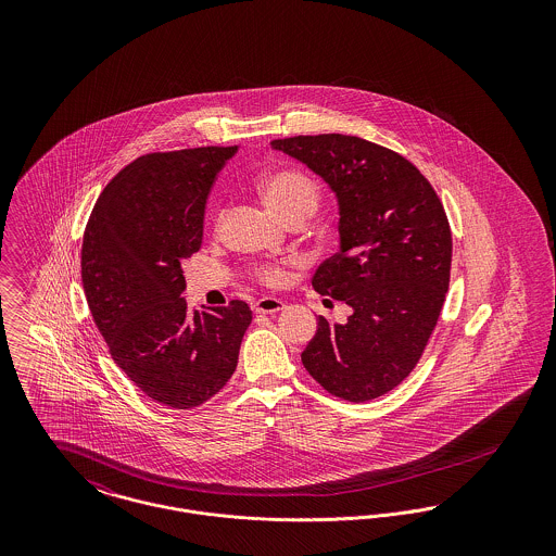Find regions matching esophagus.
<instances>
[{
	"mask_svg": "<svg viewBox=\"0 0 556 556\" xmlns=\"http://www.w3.org/2000/svg\"><path fill=\"white\" fill-rule=\"evenodd\" d=\"M283 308H286V304L277 298H261L258 302H254V313H261V315H273Z\"/></svg>",
	"mask_w": 556,
	"mask_h": 556,
	"instance_id": "34e87169",
	"label": "esophagus"
}]
</instances>
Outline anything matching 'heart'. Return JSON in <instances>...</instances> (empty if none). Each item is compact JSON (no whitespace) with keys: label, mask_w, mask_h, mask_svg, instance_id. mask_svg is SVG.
I'll return each mask as SVG.
<instances>
[{"label":"heart","mask_w":556,"mask_h":556,"mask_svg":"<svg viewBox=\"0 0 556 556\" xmlns=\"http://www.w3.org/2000/svg\"><path fill=\"white\" fill-rule=\"evenodd\" d=\"M263 202L279 218L311 216L317 211L320 191L317 184L300 170H275L261 181ZM261 279L266 283H279L283 270L277 266H266L261 270Z\"/></svg>","instance_id":"b5f03b06"}]
</instances>
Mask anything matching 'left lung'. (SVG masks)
Segmentation results:
<instances>
[{"instance_id":"1","label":"left lung","mask_w":556,"mask_h":556,"mask_svg":"<svg viewBox=\"0 0 556 556\" xmlns=\"http://www.w3.org/2000/svg\"><path fill=\"white\" fill-rule=\"evenodd\" d=\"M338 200L340 250L313 288L352 308L344 325L318 317L302 365L333 396L367 402L394 390L424 354L448 291L452 236L429 181L396 152L327 132L273 139Z\"/></svg>"}]
</instances>
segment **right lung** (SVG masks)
Instances as JSON below:
<instances>
[{"label": "right lung", "instance_id": "add662e5", "mask_svg": "<svg viewBox=\"0 0 556 556\" xmlns=\"http://www.w3.org/2000/svg\"><path fill=\"white\" fill-rule=\"evenodd\" d=\"M231 148L146 154L98 198L83 236L80 277L114 363L154 402L193 408L238 367L245 302L189 313L181 263L202 245L204 211Z\"/></svg>", "mask_w": 556, "mask_h": 556}]
</instances>
